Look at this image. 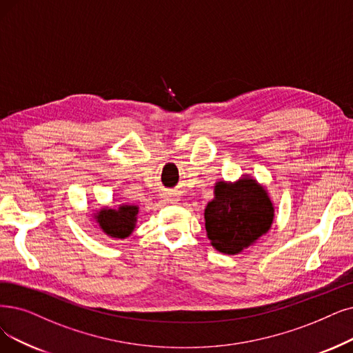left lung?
Returning <instances> with one entry per match:
<instances>
[{"label": "left lung", "instance_id": "8db88e82", "mask_svg": "<svg viewBox=\"0 0 353 353\" xmlns=\"http://www.w3.org/2000/svg\"><path fill=\"white\" fill-rule=\"evenodd\" d=\"M274 211L266 190L249 175L236 182L219 181L204 210L207 237L219 252L236 255L268 233Z\"/></svg>", "mask_w": 353, "mask_h": 353}]
</instances>
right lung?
<instances>
[{"label": "right lung", "instance_id": "add662e5", "mask_svg": "<svg viewBox=\"0 0 353 353\" xmlns=\"http://www.w3.org/2000/svg\"><path fill=\"white\" fill-rule=\"evenodd\" d=\"M139 207L133 204H121L119 208H101L94 214L101 230L112 239H125L136 228Z\"/></svg>", "mask_w": 353, "mask_h": 353}]
</instances>
